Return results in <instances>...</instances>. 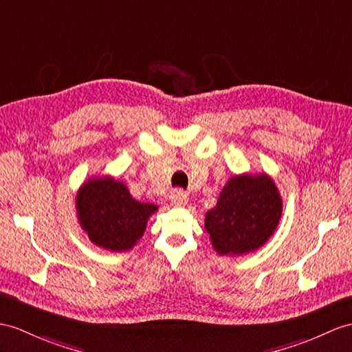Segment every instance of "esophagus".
<instances>
[{
    "label": "esophagus",
    "instance_id": "1",
    "mask_svg": "<svg viewBox=\"0 0 352 352\" xmlns=\"http://www.w3.org/2000/svg\"><path fill=\"white\" fill-rule=\"evenodd\" d=\"M170 200L173 206H185L188 203V195L182 190H175L170 195Z\"/></svg>",
    "mask_w": 352,
    "mask_h": 352
}]
</instances>
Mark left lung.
I'll use <instances>...</instances> for the list:
<instances>
[{
	"mask_svg": "<svg viewBox=\"0 0 352 352\" xmlns=\"http://www.w3.org/2000/svg\"><path fill=\"white\" fill-rule=\"evenodd\" d=\"M282 199L265 173L233 176L222 188L217 206L206 212L204 228L219 255L254 252L275 233Z\"/></svg>",
	"mask_w": 352,
	"mask_h": 352,
	"instance_id": "1",
	"label": "left lung"
}]
</instances>
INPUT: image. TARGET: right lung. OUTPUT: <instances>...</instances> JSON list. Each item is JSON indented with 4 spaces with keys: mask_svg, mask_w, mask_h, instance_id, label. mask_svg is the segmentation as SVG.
I'll return each mask as SVG.
<instances>
[{
    "mask_svg": "<svg viewBox=\"0 0 352 352\" xmlns=\"http://www.w3.org/2000/svg\"><path fill=\"white\" fill-rule=\"evenodd\" d=\"M77 219L89 241L102 250L122 252L137 243L157 204L133 199L128 188L111 176L91 177L76 195Z\"/></svg>",
    "mask_w": 352,
    "mask_h": 352,
    "instance_id": "1",
    "label": "right lung"
}]
</instances>
